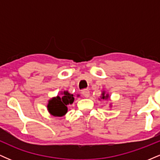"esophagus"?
<instances>
[{"label": "esophagus", "mask_w": 160, "mask_h": 160, "mask_svg": "<svg viewBox=\"0 0 160 160\" xmlns=\"http://www.w3.org/2000/svg\"><path fill=\"white\" fill-rule=\"evenodd\" d=\"M82 95H84V97H86V98H89L90 93H89V91L88 90V89H84V90L82 91Z\"/></svg>", "instance_id": "34e87169"}]
</instances>
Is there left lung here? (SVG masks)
Masks as SVG:
<instances>
[{"label": "left lung", "mask_w": 160, "mask_h": 160, "mask_svg": "<svg viewBox=\"0 0 160 160\" xmlns=\"http://www.w3.org/2000/svg\"><path fill=\"white\" fill-rule=\"evenodd\" d=\"M99 100H100V99H102V100H108V99H110V95H109V94H108V93H107L104 90H103L102 92V96L100 97V98H98ZM111 107V104H110V108Z\"/></svg>", "instance_id": "obj_1"}]
</instances>
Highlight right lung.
Segmentation results:
<instances>
[{"label":"right lung","instance_id":"add662e5","mask_svg":"<svg viewBox=\"0 0 160 160\" xmlns=\"http://www.w3.org/2000/svg\"><path fill=\"white\" fill-rule=\"evenodd\" d=\"M80 95H78V97ZM74 95L68 90L61 92L57 96L49 99L47 108V111L54 117H63L68 112V105L73 104Z\"/></svg>","mask_w":160,"mask_h":160}]
</instances>
